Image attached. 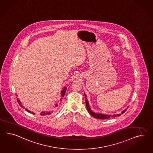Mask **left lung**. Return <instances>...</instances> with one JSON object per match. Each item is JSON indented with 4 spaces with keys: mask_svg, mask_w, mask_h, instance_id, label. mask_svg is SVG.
Returning <instances> with one entry per match:
<instances>
[{
    "mask_svg": "<svg viewBox=\"0 0 153 153\" xmlns=\"http://www.w3.org/2000/svg\"><path fill=\"white\" fill-rule=\"evenodd\" d=\"M84 96L85 98V104H86V109L88 110L89 113L90 114L91 116H93L94 118H97V119H109L110 118H115L118 117L119 115H121V114H114L113 115H105V114H98L95 113L93 111H92V110L90 109V106L89 105V102L87 100V98H86V95L84 94ZM126 109H125V110L123 111L122 112V114H123L125 111H126Z\"/></svg>",
    "mask_w": 153,
    "mask_h": 153,
    "instance_id": "1",
    "label": "left lung"
}]
</instances>
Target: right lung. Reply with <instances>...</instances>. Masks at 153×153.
Instances as JSON below:
<instances>
[{
	"label": "right lung",
	"mask_w": 153,
	"mask_h": 153,
	"mask_svg": "<svg viewBox=\"0 0 153 153\" xmlns=\"http://www.w3.org/2000/svg\"><path fill=\"white\" fill-rule=\"evenodd\" d=\"M66 89H67L66 87H64V88L63 89V90H62V93H61L62 97H63L64 96L65 93ZM62 98H61V100H62ZM17 101L18 102V103H19V104L21 106H23L22 105L21 102H20L18 98H17ZM58 106V105H57L56 104H55V106ZM26 110L28 112H29V113H31L30 111H29V110H28L26 109ZM31 113L33 114H35V113H33V112H31ZM51 114V111H43V112H42V113H40V115H49V114Z\"/></svg>",
	"instance_id": "add662e5"
}]
</instances>
